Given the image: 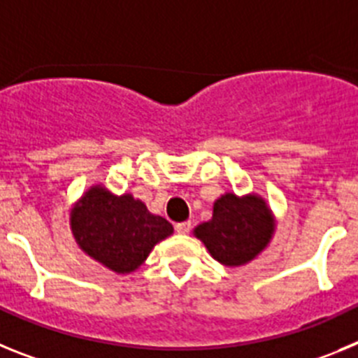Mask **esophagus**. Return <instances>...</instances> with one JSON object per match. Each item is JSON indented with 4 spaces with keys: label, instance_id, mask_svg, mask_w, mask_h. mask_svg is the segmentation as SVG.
Segmentation results:
<instances>
[{
    "label": "esophagus",
    "instance_id": "obj_1",
    "mask_svg": "<svg viewBox=\"0 0 358 358\" xmlns=\"http://www.w3.org/2000/svg\"><path fill=\"white\" fill-rule=\"evenodd\" d=\"M189 229H192V222H189V220L176 224V231L179 233V235H186V233H189Z\"/></svg>",
    "mask_w": 358,
    "mask_h": 358
}]
</instances>
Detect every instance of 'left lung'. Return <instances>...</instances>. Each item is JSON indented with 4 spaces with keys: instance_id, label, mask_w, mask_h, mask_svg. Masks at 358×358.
<instances>
[{
    "instance_id": "left-lung-1",
    "label": "left lung",
    "mask_w": 358,
    "mask_h": 358,
    "mask_svg": "<svg viewBox=\"0 0 358 358\" xmlns=\"http://www.w3.org/2000/svg\"><path fill=\"white\" fill-rule=\"evenodd\" d=\"M274 231L276 218L264 197L227 192L213 202L211 220L199 224L194 235L218 264L240 267L267 248Z\"/></svg>"
}]
</instances>
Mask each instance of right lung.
I'll use <instances>...</instances> for the list:
<instances>
[{
	"instance_id": "add662e5",
	"label": "right lung",
	"mask_w": 358,
	"mask_h": 358,
	"mask_svg": "<svg viewBox=\"0 0 358 358\" xmlns=\"http://www.w3.org/2000/svg\"><path fill=\"white\" fill-rule=\"evenodd\" d=\"M75 242L85 255L116 274L134 273L156 243L173 233L166 218L147 210L131 194L115 195L91 186L69 211Z\"/></svg>"
}]
</instances>
